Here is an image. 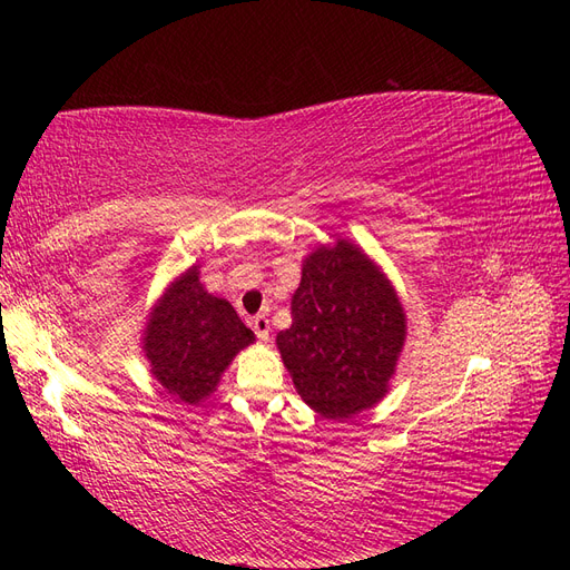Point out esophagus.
Instances as JSON below:
<instances>
[{"instance_id": "34e87169", "label": "esophagus", "mask_w": 570, "mask_h": 570, "mask_svg": "<svg viewBox=\"0 0 570 570\" xmlns=\"http://www.w3.org/2000/svg\"><path fill=\"white\" fill-rule=\"evenodd\" d=\"M252 331H254V335L259 337V341H269V318L266 316H257L252 321Z\"/></svg>"}]
</instances>
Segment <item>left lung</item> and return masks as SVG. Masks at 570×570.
Wrapping results in <instances>:
<instances>
[{
	"mask_svg": "<svg viewBox=\"0 0 570 570\" xmlns=\"http://www.w3.org/2000/svg\"><path fill=\"white\" fill-rule=\"evenodd\" d=\"M404 335L394 288L341 239L304 262L292 325L276 335V345L301 399L323 416L347 419L384 396Z\"/></svg>",
	"mask_w": 570,
	"mask_h": 570,
	"instance_id": "obj_1",
	"label": "left lung"
}]
</instances>
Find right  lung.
I'll list each match as a JSON object with an SVG mask.
<instances>
[{
  "label": "right lung",
  "instance_id": "1",
  "mask_svg": "<svg viewBox=\"0 0 570 570\" xmlns=\"http://www.w3.org/2000/svg\"><path fill=\"white\" fill-rule=\"evenodd\" d=\"M252 341L254 333L239 321L235 308L205 292L193 266L154 308L144 350L164 390L180 402L198 404Z\"/></svg>",
  "mask_w": 570,
  "mask_h": 570
}]
</instances>
